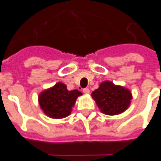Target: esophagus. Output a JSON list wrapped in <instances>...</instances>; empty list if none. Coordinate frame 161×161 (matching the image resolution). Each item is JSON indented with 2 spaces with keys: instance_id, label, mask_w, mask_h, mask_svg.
<instances>
[{
  "instance_id": "esophagus-1",
  "label": "esophagus",
  "mask_w": 161,
  "mask_h": 161,
  "mask_svg": "<svg viewBox=\"0 0 161 161\" xmlns=\"http://www.w3.org/2000/svg\"><path fill=\"white\" fill-rule=\"evenodd\" d=\"M83 93H85V94H89V93H90V90H89V89H83Z\"/></svg>"
}]
</instances>
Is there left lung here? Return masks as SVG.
<instances>
[{
	"instance_id": "1",
	"label": "left lung",
	"mask_w": 161,
	"mask_h": 161,
	"mask_svg": "<svg viewBox=\"0 0 161 161\" xmlns=\"http://www.w3.org/2000/svg\"><path fill=\"white\" fill-rule=\"evenodd\" d=\"M101 112L106 115H117L128 109L132 93L128 89L106 80L99 85L92 94Z\"/></svg>"
}]
</instances>
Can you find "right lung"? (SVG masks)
I'll list each match as a JSON object with an SVG mask.
<instances>
[{"label": "right lung", "instance_id": "add662e5", "mask_svg": "<svg viewBox=\"0 0 161 161\" xmlns=\"http://www.w3.org/2000/svg\"><path fill=\"white\" fill-rule=\"evenodd\" d=\"M81 95L82 93L77 89L69 91L66 85L58 82L39 93L38 104L42 112L49 118L64 119L71 114L76 99Z\"/></svg>", "mask_w": 161, "mask_h": 161}]
</instances>
